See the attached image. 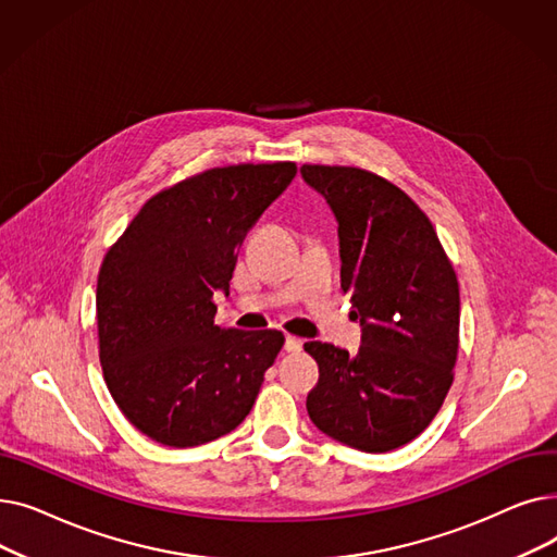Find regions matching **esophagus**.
Segmentation results:
<instances>
[{
  "mask_svg": "<svg viewBox=\"0 0 557 557\" xmlns=\"http://www.w3.org/2000/svg\"><path fill=\"white\" fill-rule=\"evenodd\" d=\"M284 347H286V352H300V349H302V338L288 334L286 341H284Z\"/></svg>",
  "mask_w": 557,
  "mask_h": 557,
  "instance_id": "obj_1",
  "label": "esophagus"
}]
</instances>
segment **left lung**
<instances>
[{"label":"left lung","mask_w":557,"mask_h":557,"mask_svg":"<svg viewBox=\"0 0 557 557\" xmlns=\"http://www.w3.org/2000/svg\"><path fill=\"white\" fill-rule=\"evenodd\" d=\"M300 173L336 216L341 286L361 320L355 357L305 343L320 370L307 411L347 447L393 451L431 424L451 388L458 280L426 214L382 175L325 164H302Z\"/></svg>","instance_id":"1"}]
</instances>
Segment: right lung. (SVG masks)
Masks as SVG:
<instances>
[{
	"mask_svg": "<svg viewBox=\"0 0 557 557\" xmlns=\"http://www.w3.org/2000/svg\"><path fill=\"white\" fill-rule=\"evenodd\" d=\"M294 162L202 171L156 194L99 271V359L128 422L166 447H196L237 429L284 334L214 325L237 250L296 178Z\"/></svg>",
	"mask_w": 557,
	"mask_h": 557,
	"instance_id": "obj_1",
	"label": "right lung"
}]
</instances>
